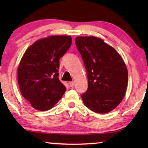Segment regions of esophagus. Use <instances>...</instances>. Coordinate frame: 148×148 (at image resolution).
Wrapping results in <instances>:
<instances>
[{
  "instance_id": "1",
  "label": "esophagus",
  "mask_w": 148,
  "mask_h": 148,
  "mask_svg": "<svg viewBox=\"0 0 148 148\" xmlns=\"http://www.w3.org/2000/svg\"><path fill=\"white\" fill-rule=\"evenodd\" d=\"M69 86L71 87H73L74 86V82H69Z\"/></svg>"
}]
</instances>
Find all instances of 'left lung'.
I'll return each mask as SVG.
<instances>
[{"label":"left lung","mask_w":148,"mask_h":148,"mask_svg":"<svg viewBox=\"0 0 148 148\" xmlns=\"http://www.w3.org/2000/svg\"><path fill=\"white\" fill-rule=\"evenodd\" d=\"M75 44L88 75V89L82 95L85 106L100 114L110 112L126 93L128 71L124 60L101 38L79 36Z\"/></svg>","instance_id":"1"}]
</instances>
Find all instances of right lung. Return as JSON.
Returning <instances> with one entry per match:
<instances>
[{
    "label": "right lung",
    "instance_id": "1",
    "mask_svg": "<svg viewBox=\"0 0 148 148\" xmlns=\"http://www.w3.org/2000/svg\"><path fill=\"white\" fill-rule=\"evenodd\" d=\"M70 36H51L37 40L26 50L17 69L22 96L34 108H52L66 88L58 79L59 60L71 45Z\"/></svg>",
    "mask_w": 148,
    "mask_h": 148
}]
</instances>
